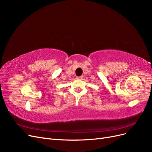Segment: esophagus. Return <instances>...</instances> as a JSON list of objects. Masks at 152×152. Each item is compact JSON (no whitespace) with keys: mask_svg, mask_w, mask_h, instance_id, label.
<instances>
[{"mask_svg":"<svg viewBox=\"0 0 152 152\" xmlns=\"http://www.w3.org/2000/svg\"><path fill=\"white\" fill-rule=\"evenodd\" d=\"M77 79H79V80H82V79H83V77H82V76L77 77Z\"/></svg>","mask_w":152,"mask_h":152,"instance_id":"34e87169","label":"esophagus"}]
</instances>
